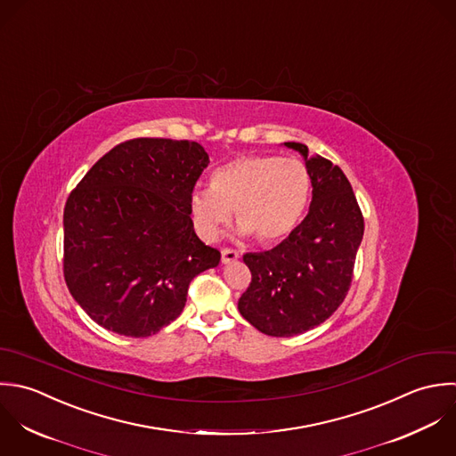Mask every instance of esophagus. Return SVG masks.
<instances>
[{
    "mask_svg": "<svg viewBox=\"0 0 456 456\" xmlns=\"http://www.w3.org/2000/svg\"><path fill=\"white\" fill-rule=\"evenodd\" d=\"M237 258H239V253L233 251V249L224 248V249L221 251V262H223L224 265H226V264H233Z\"/></svg>",
    "mask_w": 456,
    "mask_h": 456,
    "instance_id": "34e87169",
    "label": "esophagus"
}]
</instances>
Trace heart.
<instances>
[{
	"instance_id": "1",
	"label": "heart",
	"mask_w": 456,
	"mask_h": 456,
	"mask_svg": "<svg viewBox=\"0 0 456 456\" xmlns=\"http://www.w3.org/2000/svg\"><path fill=\"white\" fill-rule=\"evenodd\" d=\"M309 196L311 176L303 160L240 155L214 171L212 185L192 189L189 207L205 240L219 237L235 208L239 237L253 233L262 244H274L297 228Z\"/></svg>"
}]
</instances>
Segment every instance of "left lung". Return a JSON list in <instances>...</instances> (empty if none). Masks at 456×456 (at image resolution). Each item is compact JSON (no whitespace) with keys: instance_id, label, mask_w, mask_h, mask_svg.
Segmentation results:
<instances>
[{"instance_id":"left-lung-1","label":"left lung","mask_w":456,"mask_h":456,"mask_svg":"<svg viewBox=\"0 0 456 456\" xmlns=\"http://www.w3.org/2000/svg\"><path fill=\"white\" fill-rule=\"evenodd\" d=\"M301 153L311 176V205L303 223L274 249L246 253L251 283L239 299L240 314L276 338L303 334L343 303L364 233V219L345 173L330 160Z\"/></svg>"}]
</instances>
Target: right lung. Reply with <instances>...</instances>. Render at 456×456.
<instances>
[{
    "label": "right lung",
    "instance_id": "right-lung-1",
    "mask_svg": "<svg viewBox=\"0 0 456 456\" xmlns=\"http://www.w3.org/2000/svg\"><path fill=\"white\" fill-rule=\"evenodd\" d=\"M208 153L196 142L138 138L101 157L63 210L69 292L101 327L147 338L183 309L192 278L221 253L194 233L189 196Z\"/></svg>",
    "mask_w": 456,
    "mask_h": 456
}]
</instances>
